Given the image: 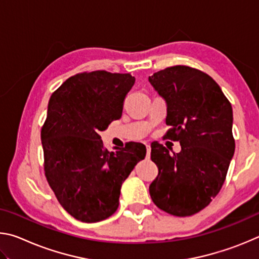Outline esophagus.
<instances>
[{
    "label": "esophagus",
    "mask_w": 259,
    "mask_h": 259,
    "mask_svg": "<svg viewBox=\"0 0 259 259\" xmlns=\"http://www.w3.org/2000/svg\"><path fill=\"white\" fill-rule=\"evenodd\" d=\"M146 150H147L146 157H147V159H150V156H151V146L150 145H146Z\"/></svg>",
    "instance_id": "esophagus-1"
}]
</instances>
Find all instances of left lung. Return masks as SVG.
<instances>
[{
  "mask_svg": "<svg viewBox=\"0 0 259 259\" xmlns=\"http://www.w3.org/2000/svg\"><path fill=\"white\" fill-rule=\"evenodd\" d=\"M148 81L166 103L170 129L164 138L182 146L170 154L152 143L159 175L150 185L151 198L165 212L192 216L211 202L225 182L235 150L231 103L213 78L196 68L166 67Z\"/></svg>",
  "mask_w": 259,
  "mask_h": 259,
  "instance_id": "left-lung-1",
  "label": "left lung"
}]
</instances>
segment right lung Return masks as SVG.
Returning a JSON list of instances; mask_svg holds the SVG:
<instances>
[{
  "label": "right lung",
  "instance_id": "1",
  "mask_svg": "<svg viewBox=\"0 0 259 259\" xmlns=\"http://www.w3.org/2000/svg\"><path fill=\"white\" fill-rule=\"evenodd\" d=\"M135 77L84 72L65 81L48 104L41 130L47 181L57 200L77 221H104L119 207L121 186L146 155L140 143L104 148L100 131L119 120Z\"/></svg>",
  "mask_w": 259,
  "mask_h": 259
}]
</instances>
